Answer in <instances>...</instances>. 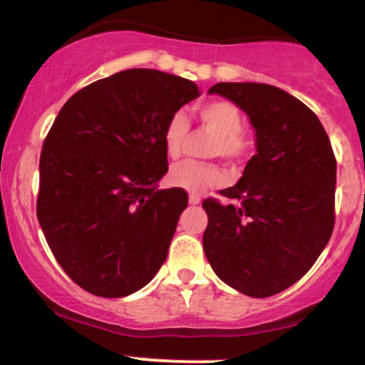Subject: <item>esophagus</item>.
I'll list each match as a JSON object with an SVG mask.
<instances>
[{"mask_svg":"<svg viewBox=\"0 0 365 365\" xmlns=\"http://www.w3.org/2000/svg\"><path fill=\"white\" fill-rule=\"evenodd\" d=\"M202 202V198H200V195H197V193H190V204L191 205H198Z\"/></svg>","mask_w":365,"mask_h":365,"instance_id":"1","label":"esophagus"}]
</instances>
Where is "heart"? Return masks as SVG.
<instances>
[{"label":"heart","instance_id":"1","mask_svg":"<svg viewBox=\"0 0 365 365\" xmlns=\"http://www.w3.org/2000/svg\"><path fill=\"white\" fill-rule=\"evenodd\" d=\"M197 118L205 128H209L216 138L212 142V155H220L225 160L239 161L250 156L255 149L253 135L242 128V114L235 103L228 100H212L202 103L197 108ZM190 121L181 110L174 112L163 128V148L168 158L181 155L186 142ZM168 182L174 187L200 193L205 187L220 184L223 172L216 163L184 160L175 163L168 172Z\"/></svg>","mask_w":365,"mask_h":365}]
</instances>
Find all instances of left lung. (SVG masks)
<instances>
[{
	"label": "left lung",
	"instance_id": "obj_1",
	"mask_svg": "<svg viewBox=\"0 0 365 365\" xmlns=\"http://www.w3.org/2000/svg\"><path fill=\"white\" fill-rule=\"evenodd\" d=\"M209 93L237 103L257 131V155L230 204L205 198L204 251L221 281L250 297L297 283L320 257L336 221V156L313 110L279 88L220 82Z\"/></svg>",
	"mask_w": 365,
	"mask_h": 365
}]
</instances>
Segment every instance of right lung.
<instances>
[{
  "label": "right lung",
  "mask_w": 365,
  "mask_h": 365,
  "mask_svg": "<svg viewBox=\"0 0 365 365\" xmlns=\"http://www.w3.org/2000/svg\"><path fill=\"white\" fill-rule=\"evenodd\" d=\"M198 95L178 75L125 70L75 93L48 130L36 216L58 264L89 294L130 295L163 265L187 205L181 187L155 190L168 170L163 128Z\"/></svg>",
  "instance_id": "add662e5"
}]
</instances>
